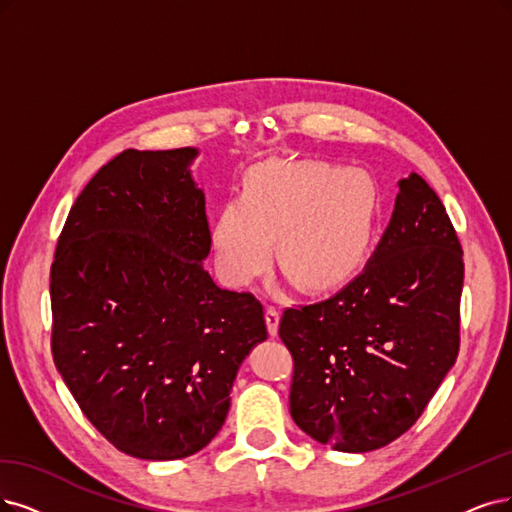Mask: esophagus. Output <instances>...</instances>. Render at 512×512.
Here are the masks:
<instances>
[{"mask_svg": "<svg viewBox=\"0 0 512 512\" xmlns=\"http://www.w3.org/2000/svg\"><path fill=\"white\" fill-rule=\"evenodd\" d=\"M278 323H280V314L276 308H268L266 310V325H268V333L272 337L278 335Z\"/></svg>", "mask_w": 512, "mask_h": 512, "instance_id": "1", "label": "esophagus"}]
</instances>
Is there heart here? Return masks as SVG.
Listing matches in <instances>:
<instances>
[{
    "label": "heart",
    "mask_w": 512,
    "mask_h": 512,
    "mask_svg": "<svg viewBox=\"0 0 512 512\" xmlns=\"http://www.w3.org/2000/svg\"><path fill=\"white\" fill-rule=\"evenodd\" d=\"M377 208V185L361 168L263 162L213 223L217 266L232 285H249L268 268L276 240L278 266L299 287H335L367 255Z\"/></svg>",
    "instance_id": "b5f03b06"
}]
</instances>
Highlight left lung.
<instances>
[{
    "label": "left lung",
    "instance_id": "obj_1",
    "mask_svg": "<svg viewBox=\"0 0 512 512\" xmlns=\"http://www.w3.org/2000/svg\"><path fill=\"white\" fill-rule=\"evenodd\" d=\"M365 270L320 304L289 308L291 418L335 451L365 453L407 432L460 348L462 246L434 189L411 173Z\"/></svg>",
    "mask_w": 512,
    "mask_h": 512
}]
</instances>
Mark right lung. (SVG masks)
Wrapping results in <instances>:
<instances>
[{
  "mask_svg": "<svg viewBox=\"0 0 512 512\" xmlns=\"http://www.w3.org/2000/svg\"><path fill=\"white\" fill-rule=\"evenodd\" d=\"M196 147L126 149L71 206L50 270L52 356L90 424L141 460L194 456L266 342L251 293L215 285Z\"/></svg>",
  "mask_w": 512,
  "mask_h": 512,
  "instance_id": "add662e5",
  "label": "right lung"
}]
</instances>
